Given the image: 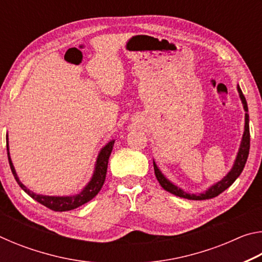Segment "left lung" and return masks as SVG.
I'll return each instance as SVG.
<instances>
[{"label": "left lung", "mask_w": 262, "mask_h": 262, "mask_svg": "<svg viewBox=\"0 0 262 262\" xmlns=\"http://www.w3.org/2000/svg\"><path fill=\"white\" fill-rule=\"evenodd\" d=\"M237 90L239 92V97H241L242 103L244 106V110L245 112H247V103L245 97H244L243 92L241 90L239 85L237 86ZM250 119H248V114L245 113V128H244V134H243V139H242V143L241 147H239L236 161H234V164L231 170H230L229 173L224 177L223 179L220 180L219 183H216L215 185H212L210 188H208L206 192L200 193V194H189L186 193L185 190L181 189L178 186H176L174 184H172L170 180L166 179L164 174L161 172V170L157 167L156 163L154 162V170H155V174H156V178L158 180V183L161 184L162 187L170 192L171 194H174L179 198H184V199H188V200H208V199H212L220 195L222 192H224L225 189L229 188L231 186L234 180H236L244 170V166H245L247 157H248V152H250Z\"/></svg>", "instance_id": "8db88e82"}]
</instances>
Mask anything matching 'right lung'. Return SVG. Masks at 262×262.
Masks as SVG:
<instances>
[{"instance_id":"obj_1","label":"right lung","mask_w":262,"mask_h":262,"mask_svg":"<svg viewBox=\"0 0 262 262\" xmlns=\"http://www.w3.org/2000/svg\"><path fill=\"white\" fill-rule=\"evenodd\" d=\"M113 144H114V140L108 142V143L100 150L98 157H97L95 172H94V174H92L91 180L89 181V184L83 188L81 193L76 194V195H72V196H48V195L35 194L32 192V190L26 188L25 186L20 183L18 177H17L15 167H14V165H12L10 155H9L8 144H7V150H8V159H9V164H10L11 172L15 177L17 184L20 186V188L23 189L25 193H28L31 198L34 199L35 201L41 203L42 206L50 208V209H52V210L68 211V210H73V209H75V208H77L79 206L84 205V203H86L90 200H92V199H94L96 195L99 193V190L101 189V187H103L104 181L106 178L108 158H110L111 152H112Z\"/></svg>"}]
</instances>
